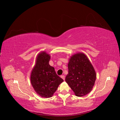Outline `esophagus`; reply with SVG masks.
<instances>
[{
  "instance_id": "1",
  "label": "esophagus",
  "mask_w": 120,
  "mask_h": 120,
  "mask_svg": "<svg viewBox=\"0 0 120 120\" xmlns=\"http://www.w3.org/2000/svg\"><path fill=\"white\" fill-rule=\"evenodd\" d=\"M60 77H61V78H62L63 79L64 81V79H65V76L64 75H61Z\"/></svg>"
}]
</instances>
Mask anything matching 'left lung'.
I'll list each match as a JSON object with an SVG mask.
<instances>
[{
    "label": "left lung",
    "instance_id": "1",
    "mask_svg": "<svg viewBox=\"0 0 120 120\" xmlns=\"http://www.w3.org/2000/svg\"><path fill=\"white\" fill-rule=\"evenodd\" d=\"M68 74L65 81L77 97H83L92 90L96 72L84 53L78 52L71 56L68 63Z\"/></svg>",
    "mask_w": 120,
    "mask_h": 120
}]
</instances>
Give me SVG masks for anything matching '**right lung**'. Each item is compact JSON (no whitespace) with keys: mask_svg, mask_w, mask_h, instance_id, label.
<instances>
[{"mask_svg":"<svg viewBox=\"0 0 120 120\" xmlns=\"http://www.w3.org/2000/svg\"><path fill=\"white\" fill-rule=\"evenodd\" d=\"M50 56L46 52H39L30 73L31 84L38 95L42 98L52 97L59 86L64 82L54 68L50 66Z\"/></svg>","mask_w":120,"mask_h":120,"instance_id":"obj_1","label":"right lung"}]
</instances>
